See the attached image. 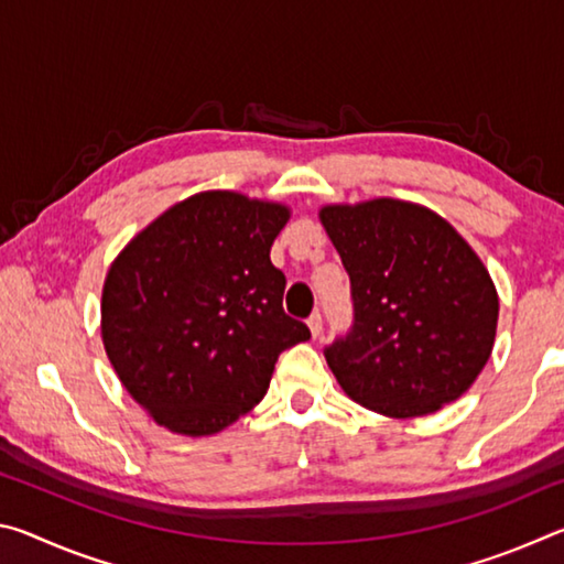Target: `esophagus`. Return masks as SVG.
<instances>
[{
    "label": "esophagus",
    "mask_w": 564,
    "mask_h": 564,
    "mask_svg": "<svg viewBox=\"0 0 564 564\" xmlns=\"http://www.w3.org/2000/svg\"><path fill=\"white\" fill-rule=\"evenodd\" d=\"M308 330H311L313 338L321 336V333H323V318H321V313H313V316L308 318Z\"/></svg>",
    "instance_id": "34e87169"
}]
</instances>
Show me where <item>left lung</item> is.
<instances>
[{"label": "left lung", "mask_w": 564, "mask_h": 564, "mask_svg": "<svg viewBox=\"0 0 564 564\" xmlns=\"http://www.w3.org/2000/svg\"><path fill=\"white\" fill-rule=\"evenodd\" d=\"M318 218L350 275L356 323L326 350L350 400L386 417L431 415L482 373L500 299L473 246L403 198L326 204Z\"/></svg>", "instance_id": "obj_1"}]
</instances>
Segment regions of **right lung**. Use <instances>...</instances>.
<instances>
[{"mask_svg":"<svg viewBox=\"0 0 564 564\" xmlns=\"http://www.w3.org/2000/svg\"><path fill=\"white\" fill-rule=\"evenodd\" d=\"M291 206L202 191L169 206L111 261L101 340L121 386L156 425L226 431L261 403L281 350L311 338L283 313L271 246Z\"/></svg>","mask_w":564,"mask_h":564,"instance_id":"add662e5","label":"right lung"}]
</instances>
